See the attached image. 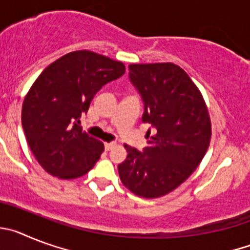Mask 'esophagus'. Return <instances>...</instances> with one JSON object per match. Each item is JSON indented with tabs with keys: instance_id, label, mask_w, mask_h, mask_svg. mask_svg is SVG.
Here are the masks:
<instances>
[{
	"instance_id": "1",
	"label": "esophagus",
	"mask_w": 250,
	"mask_h": 250,
	"mask_svg": "<svg viewBox=\"0 0 250 250\" xmlns=\"http://www.w3.org/2000/svg\"><path fill=\"white\" fill-rule=\"evenodd\" d=\"M115 145H116L115 143H105V150H107V151H109V150L114 149Z\"/></svg>"
}]
</instances>
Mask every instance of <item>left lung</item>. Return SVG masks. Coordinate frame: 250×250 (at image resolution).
<instances>
[{
    "label": "left lung",
    "instance_id": "8db88e82",
    "mask_svg": "<svg viewBox=\"0 0 250 250\" xmlns=\"http://www.w3.org/2000/svg\"><path fill=\"white\" fill-rule=\"evenodd\" d=\"M129 68L144 101L143 121L154 131L143 151L124 145L127 156L118 167L119 175L130 191L154 199L176 189L200 164L210 144V116L200 90L175 63Z\"/></svg>",
    "mask_w": 250,
    "mask_h": 250
}]
</instances>
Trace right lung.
Here are the masks:
<instances>
[{"label": "right lung", "mask_w": 250, "mask_h": 250, "mask_svg": "<svg viewBox=\"0 0 250 250\" xmlns=\"http://www.w3.org/2000/svg\"><path fill=\"white\" fill-rule=\"evenodd\" d=\"M125 74V65L92 51L63 55L48 65L22 104V127L39 164L51 175L75 179L92 169L104 144L79 126L95 94Z\"/></svg>", "instance_id": "right-lung-1"}]
</instances>
